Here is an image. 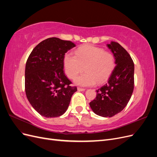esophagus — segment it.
Instances as JSON below:
<instances>
[{"label": "esophagus", "instance_id": "esophagus-1", "mask_svg": "<svg viewBox=\"0 0 157 157\" xmlns=\"http://www.w3.org/2000/svg\"><path fill=\"white\" fill-rule=\"evenodd\" d=\"M77 90H78V91H85V90H86V89L85 88H80V87H78V88H77Z\"/></svg>", "mask_w": 157, "mask_h": 157}]
</instances>
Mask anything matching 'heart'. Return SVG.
Masks as SVG:
<instances>
[{"instance_id": "b5f03b06", "label": "heart", "mask_w": 157, "mask_h": 157, "mask_svg": "<svg viewBox=\"0 0 157 157\" xmlns=\"http://www.w3.org/2000/svg\"><path fill=\"white\" fill-rule=\"evenodd\" d=\"M65 73L73 79L84 71L86 73L78 77L75 82L81 86H91L105 82L110 77L115 67V59L110 52L91 45L80 46L74 56L65 54L63 59Z\"/></svg>"}]
</instances>
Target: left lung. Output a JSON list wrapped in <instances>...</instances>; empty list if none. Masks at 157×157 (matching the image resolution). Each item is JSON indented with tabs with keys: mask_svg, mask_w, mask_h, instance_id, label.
I'll return each instance as SVG.
<instances>
[{
	"mask_svg": "<svg viewBox=\"0 0 157 157\" xmlns=\"http://www.w3.org/2000/svg\"><path fill=\"white\" fill-rule=\"evenodd\" d=\"M107 47L115 59L116 66L108 81L96 90L90 106L96 115L111 117L121 112L130 101L134 88V63L131 56L117 42Z\"/></svg>",
	"mask_w": 157,
	"mask_h": 157,
	"instance_id": "1",
	"label": "left lung"
}]
</instances>
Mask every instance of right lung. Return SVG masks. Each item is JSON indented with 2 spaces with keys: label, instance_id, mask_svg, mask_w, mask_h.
<instances>
[{
  "label": "right lung",
  "instance_id": "1",
  "mask_svg": "<svg viewBox=\"0 0 157 157\" xmlns=\"http://www.w3.org/2000/svg\"><path fill=\"white\" fill-rule=\"evenodd\" d=\"M76 45L69 40L52 37L42 40L33 50L25 71L27 99L40 115L58 117L67 110L77 86H71L65 75L63 59Z\"/></svg>",
  "mask_w": 157,
  "mask_h": 157
}]
</instances>
